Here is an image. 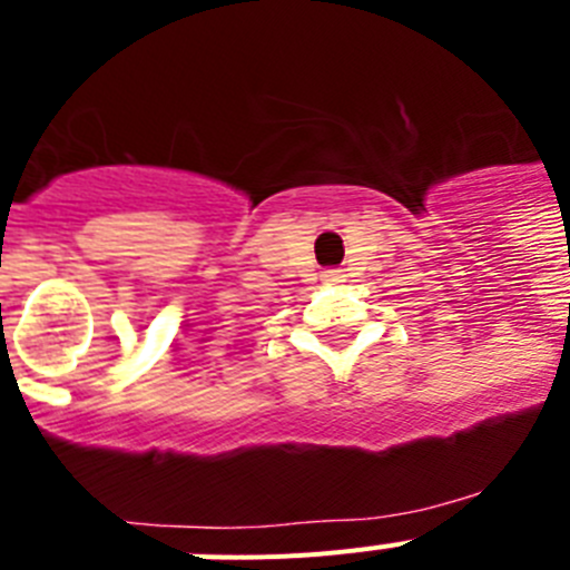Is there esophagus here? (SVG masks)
I'll return each instance as SVG.
<instances>
[{
    "mask_svg": "<svg viewBox=\"0 0 570 570\" xmlns=\"http://www.w3.org/2000/svg\"><path fill=\"white\" fill-rule=\"evenodd\" d=\"M322 279L328 282V285H336V282H345V274H342L340 268H328V271H322Z\"/></svg>",
    "mask_w": 570,
    "mask_h": 570,
    "instance_id": "obj_1",
    "label": "esophagus"
}]
</instances>
